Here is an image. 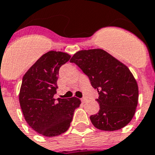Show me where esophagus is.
Listing matches in <instances>:
<instances>
[{"mask_svg": "<svg viewBox=\"0 0 155 155\" xmlns=\"http://www.w3.org/2000/svg\"><path fill=\"white\" fill-rule=\"evenodd\" d=\"M86 101H87V99H86V98H81V102H83V103L86 102Z\"/></svg>", "mask_w": 155, "mask_h": 155, "instance_id": "obj_1", "label": "esophagus"}]
</instances>
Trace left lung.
I'll list each match as a JSON object with an SVG mask.
<instances>
[{"label": "left lung", "instance_id": "8db88e82", "mask_svg": "<svg viewBox=\"0 0 155 155\" xmlns=\"http://www.w3.org/2000/svg\"><path fill=\"white\" fill-rule=\"evenodd\" d=\"M75 63L97 89L100 110L90 117L96 128L116 131L133 118L139 99L136 79L127 66L102 49L80 50L72 56Z\"/></svg>", "mask_w": 155, "mask_h": 155}]
</instances>
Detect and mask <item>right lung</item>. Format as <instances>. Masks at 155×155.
I'll return each instance as SVG.
<instances>
[{"instance_id":"right-lung-1","label":"right lung","mask_w":155,"mask_h":155,"mask_svg":"<svg viewBox=\"0 0 155 155\" xmlns=\"http://www.w3.org/2000/svg\"><path fill=\"white\" fill-rule=\"evenodd\" d=\"M70 58L64 52H47L27 70L22 80L19 101L25 120L32 129L46 137L64 133L81 103L75 97H53L60 68Z\"/></svg>"}]
</instances>
